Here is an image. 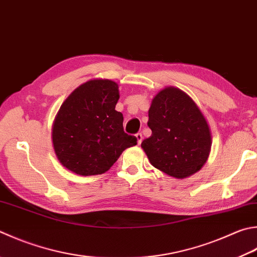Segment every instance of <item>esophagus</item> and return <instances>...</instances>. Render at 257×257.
<instances>
[{
	"label": "esophagus",
	"mask_w": 257,
	"mask_h": 257,
	"mask_svg": "<svg viewBox=\"0 0 257 257\" xmlns=\"http://www.w3.org/2000/svg\"><path fill=\"white\" fill-rule=\"evenodd\" d=\"M135 138H137L138 144H141V143H142V140H143V135H142V133H138L137 135H135Z\"/></svg>",
	"instance_id": "esophagus-1"
}]
</instances>
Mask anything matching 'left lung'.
Wrapping results in <instances>:
<instances>
[{"label": "left lung", "instance_id": "8db88e82", "mask_svg": "<svg viewBox=\"0 0 257 257\" xmlns=\"http://www.w3.org/2000/svg\"><path fill=\"white\" fill-rule=\"evenodd\" d=\"M148 126L152 134L141 147L160 171L185 179L206 163L211 149L209 125L185 91L172 86L159 91L149 109Z\"/></svg>", "mask_w": 257, "mask_h": 257}]
</instances>
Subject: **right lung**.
<instances>
[{
    "instance_id": "obj_1",
    "label": "right lung",
    "mask_w": 257,
    "mask_h": 257,
    "mask_svg": "<svg viewBox=\"0 0 257 257\" xmlns=\"http://www.w3.org/2000/svg\"><path fill=\"white\" fill-rule=\"evenodd\" d=\"M118 85L93 79L72 91L52 125V144L59 162L79 176L109 170L137 138L124 132L123 114L115 110Z\"/></svg>"
}]
</instances>
